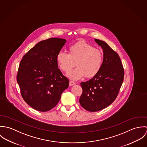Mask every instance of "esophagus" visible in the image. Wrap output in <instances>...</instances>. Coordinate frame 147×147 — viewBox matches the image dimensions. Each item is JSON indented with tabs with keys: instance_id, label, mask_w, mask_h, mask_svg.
Listing matches in <instances>:
<instances>
[{
	"instance_id": "34e87169",
	"label": "esophagus",
	"mask_w": 147,
	"mask_h": 147,
	"mask_svg": "<svg viewBox=\"0 0 147 147\" xmlns=\"http://www.w3.org/2000/svg\"><path fill=\"white\" fill-rule=\"evenodd\" d=\"M69 86H72V85H75V83L74 82H72V81H70L69 82Z\"/></svg>"
}]
</instances>
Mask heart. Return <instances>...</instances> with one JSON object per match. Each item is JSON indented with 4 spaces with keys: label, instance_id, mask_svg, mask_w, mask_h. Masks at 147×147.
<instances>
[{
    "label": "heart",
    "instance_id": "obj_1",
    "mask_svg": "<svg viewBox=\"0 0 147 147\" xmlns=\"http://www.w3.org/2000/svg\"><path fill=\"white\" fill-rule=\"evenodd\" d=\"M68 52V54L59 53L57 56V62L59 68L66 73L76 63L77 67L67 75L69 79L77 80L84 76L86 78H92L101 70L103 64V54L100 50L80 41L71 45Z\"/></svg>",
    "mask_w": 147,
    "mask_h": 147
}]
</instances>
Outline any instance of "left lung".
Instances as JSON below:
<instances>
[{"label": "left lung", "mask_w": 147, "mask_h": 147, "mask_svg": "<svg viewBox=\"0 0 147 147\" xmlns=\"http://www.w3.org/2000/svg\"><path fill=\"white\" fill-rule=\"evenodd\" d=\"M103 50V64L98 74L81 83L83 93L79 102L85 110H101L115 100L124 79V69L118 54L106 42L95 39Z\"/></svg>", "instance_id": "1"}]
</instances>
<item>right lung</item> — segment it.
Returning <instances> with one entry per match:
<instances>
[{
	"label": "right lung",
	"instance_id": "1",
	"mask_svg": "<svg viewBox=\"0 0 147 147\" xmlns=\"http://www.w3.org/2000/svg\"><path fill=\"white\" fill-rule=\"evenodd\" d=\"M66 40L51 38L37 43L24 55L17 82L24 100L34 109L45 112L54 107L69 86L58 68L57 56Z\"/></svg>",
	"mask_w": 147,
	"mask_h": 147
}]
</instances>
